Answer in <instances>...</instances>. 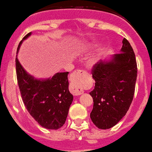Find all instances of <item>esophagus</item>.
Here are the masks:
<instances>
[{
  "instance_id": "esophagus-1",
  "label": "esophagus",
  "mask_w": 152,
  "mask_h": 152,
  "mask_svg": "<svg viewBox=\"0 0 152 152\" xmlns=\"http://www.w3.org/2000/svg\"><path fill=\"white\" fill-rule=\"evenodd\" d=\"M87 76V72L83 69L75 70L72 76L70 91L73 95H79L83 93L82 86L83 84V79Z\"/></svg>"
}]
</instances>
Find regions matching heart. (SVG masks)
<instances>
[{"label":"heart","mask_w":152,"mask_h":152,"mask_svg":"<svg viewBox=\"0 0 152 152\" xmlns=\"http://www.w3.org/2000/svg\"><path fill=\"white\" fill-rule=\"evenodd\" d=\"M88 47H89V46H88ZM97 60H98V57H97V56L91 57V59H90V61H89V64H94L95 62H96Z\"/></svg>","instance_id":"b5f03b06"}]
</instances>
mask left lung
Segmentation results:
<instances>
[{
	"label": "left lung",
	"mask_w": 152,
	"mask_h": 152,
	"mask_svg": "<svg viewBox=\"0 0 152 152\" xmlns=\"http://www.w3.org/2000/svg\"><path fill=\"white\" fill-rule=\"evenodd\" d=\"M91 74L95 83L89 93L94 102L90 117L99 129H110L126 115L135 92L137 64L127 39L123 40L120 53L110 61H98Z\"/></svg>",
	"instance_id": "obj_1"
}]
</instances>
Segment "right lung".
<instances>
[{
    "label": "right lung",
    "instance_id": "obj_1",
    "mask_svg": "<svg viewBox=\"0 0 152 152\" xmlns=\"http://www.w3.org/2000/svg\"><path fill=\"white\" fill-rule=\"evenodd\" d=\"M27 34L20 42L17 52ZM17 83L26 108L42 127L58 129L64 126L73 102V96L69 91L68 72L57 73L52 78L36 79L23 69L16 57Z\"/></svg>",
    "mask_w": 152,
    "mask_h": 152
}]
</instances>
